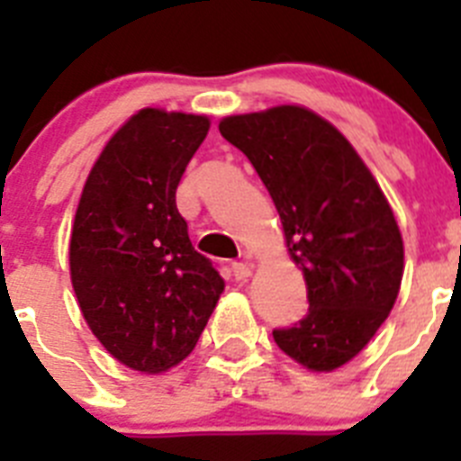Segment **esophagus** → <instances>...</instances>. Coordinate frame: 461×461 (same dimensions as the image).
<instances>
[{"label": "esophagus", "instance_id": "esophagus-1", "mask_svg": "<svg viewBox=\"0 0 461 461\" xmlns=\"http://www.w3.org/2000/svg\"><path fill=\"white\" fill-rule=\"evenodd\" d=\"M251 270H254V266L251 263H233V276L238 281H244V279H249L251 276Z\"/></svg>", "mask_w": 461, "mask_h": 461}]
</instances>
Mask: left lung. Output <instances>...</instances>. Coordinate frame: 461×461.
<instances>
[{"label":"left lung","mask_w":461,"mask_h":461,"mask_svg":"<svg viewBox=\"0 0 461 461\" xmlns=\"http://www.w3.org/2000/svg\"><path fill=\"white\" fill-rule=\"evenodd\" d=\"M219 131L270 191L307 281V316L272 337L303 367L332 372L369 344L397 300L404 242L393 210L351 142L312 110L233 115Z\"/></svg>","instance_id":"8db88e82"}]
</instances>
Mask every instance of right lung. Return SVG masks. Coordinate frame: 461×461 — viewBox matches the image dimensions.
I'll list each match as a JSON object with an SVG mask.
<instances>
[{
	"label": "right lung",
	"mask_w": 461,
	"mask_h": 461,
	"mask_svg": "<svg viewBox=\"0 0 461 461\" xmlns=\"http://www.w3.org/2000/svg\"><path fill=\"white\" fill-rule=\"evenodd\" d=\"M207 129L203 115L142 108L108 140L76 210L68 263L80 312L105 351L136 372L185 360L223 291L175 203Z\"/></svg>",
	"instance_id": "1"
}]
</instances>
